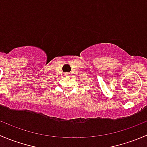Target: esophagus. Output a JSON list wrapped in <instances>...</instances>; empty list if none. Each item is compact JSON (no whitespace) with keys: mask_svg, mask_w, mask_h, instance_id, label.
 I'll return each mask as SVG.
<instances>
[{"mask_svg":"<svg viewBox=\"0 0 147 147\" xmlns=\"http://www.w3.org/2000/svg\"><path fill=\"white\" fill-rule=\"evenodd\" d=\"M65 76H67V77L69 76V72H66V73H65Z\"/></svg>","mask_w":147,"mask_h":147,"instance_id":"esophagus-1","label":"esophagus"}]
</instances>
